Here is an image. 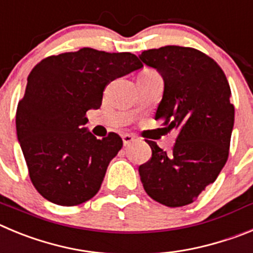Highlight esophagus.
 <instances>
[{
    "label": "esophagus",
    "mask_w": 253,
    "mask_h": 253,
    "mask_svg": "<svg viewBox=\"0 0 253 253\" xmlns=\"http://www.w3.org/2000/svg\"><path fill=\"white\" fill-rule=\"evenodd\" d=\"M136 140V137L133 135H129V133H126V135L122 136V141H124L125 146H128L129 143L133 142Z\"/></svg>",
    "instance_id": "obj_1"
}]
</instances>
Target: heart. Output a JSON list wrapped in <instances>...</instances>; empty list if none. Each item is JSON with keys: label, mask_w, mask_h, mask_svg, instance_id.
Segmentation results:
<instances>
[{"label": "heart", "mask_w": 253, "mask_h": 253, "mask_svg": "<svg viewBox=\"0 0 253 253\" xmlns=\"http://www.w3.org/2000/svg\"><path fill=\"white\" fill-rule=\"evenodd\" d=\"M158 72H155V70L152 69H143L142 72L138 74V77H142V76H152V74H156Z\"/></svg>", "instance_id": "obj_1"}]
</instances>
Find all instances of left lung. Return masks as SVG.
I'll list each match as a JSON object with an SVG mask.
<instances>
[{"label":"left lung","instance_id":"1","mask_svg":"<svg viewBox=\"0 0 253 253\" xmlns=\"http://www.w3.org/2000/svg\"><path fill=\"white\" fill-rule=\"evenodd\" d=\"M140 59L165 84L155 120L177 132L170 152L146 140L152 155L138 168L141 181L159 203L186 206L214 183L228 159L234 124L229 83L217 61L194 47L168 45L145 50Z\"/></svg>","mask_w":253,"mask_h":253}]
</instances>
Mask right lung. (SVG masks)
<instances>
[{"label":"right lung","instance_id":"right-lung-1","mask_svg":"<svg viewBox=\"0 0 253 253\" xmlns=\"http://www.w3.org/2000/svg\"><path fill=\"white\" fill-rule=\"evenodd\" d=\"M141 67L135 54L83 47L33 68L16 110V131L31 183L45 199L73 207L98 193L122 138L111 132L98 140L83 127L85 113L101 107L111 82Z\"/></svg>","mask_w":253,"mask_h":253}]
</instances>
